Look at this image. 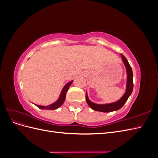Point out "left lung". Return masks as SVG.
I'll return each instance as SVG.
<instances>
[{
    "label": "left lung",
    "mask_w": 158,
    "mask_h": 158,
    "mask_svg": "<svg viewBox=\"0 0 158 158\" xmlns=\"http://www.w3.org/2000/svg\"><path fill=\"white\" fill-rule=\"evenodd\" d=\"M121 57L124 64H125L127 69V89L126 92L124 94L123 96L118 100V102L106 104V105H98L91 102L88 98L87 94H85V99L89 106L95 111H102V112H111L114 111H117V110L121 109L125 102L127 101L129 96L132 92L133 90V74L132 70L131 69V66L129 64L127 59L125 58V56L121 54Z\"/></svg>",
    "instance_id": "obj_1"
}]
</instances>
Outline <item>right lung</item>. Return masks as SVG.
<instances>
[{
  "instance_id": "right-lung-1",
  "label": "right lung",
  "mask_w": 158,
  "mask_h": 158,
  "mask_svg": "<svg viewBox=\"0 0 158 158\" xmlns=\"http://www.w3.org/2000/svg\"><path fill=\"white\" fill-rule=\"evenodd\" d=\"M72 83H73V81H71V82H69L68 84H66L65 85V86L64 87L63 90H62V92L60 94L59 99L57 100V101L55 103L50 105V106H37V105H35V106L37 107H39L40 109H41L54 110V109H56L57 108H59L61 106V105L63 103V102H64L66 92H67V91H68V89H69V88L70 87V85L72 84Z\"/></svg>"
}]
</instances>
